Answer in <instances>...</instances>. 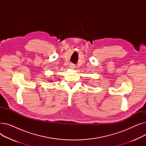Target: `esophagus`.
<instances>
[{
    "mask_svg": "<svg viewBox=\"0 0 146 146\" xmlns=\"http://www.w3.org/2000/svg\"><path fill=\"white\" fill-rule=\"evenodd\" d=\"M70 67L71 68H72V69H74V68H75V65L73 64H71L70 65Z\"/></svg>",
    "mask_w": 146,
    "mask_h": 146,
    "instance_id": "obj_1",
    "label": "esophagus"
}]
</instances>
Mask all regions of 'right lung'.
<instances>
[{"instance_id":"right-lung-1","label":"right lung","mask_w":146,"mask_h":146,"mask_svg":"<svg viewBox=\"0 0 146 146\" xmlns=\"http://www.w3.org/2000/svg\"><path fill=\"white\" fill-rule=\"evenodd\" d=\"M50 81H52V80H50Z\"/></svg>"}]
</instances>
